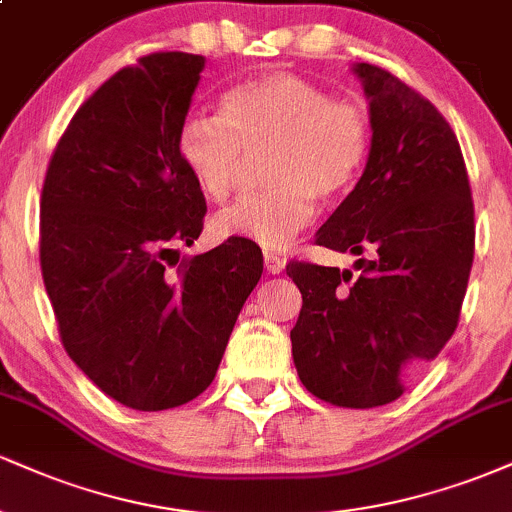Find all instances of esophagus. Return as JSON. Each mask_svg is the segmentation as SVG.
<instances>
[{"instance_id":"esophagus-1","label":"esophagus","mask_w":512,"mask_h":512,"mask_svg":"<svg viewBox=\"0 0 512 512\" xmlns=\"http://www.w3.org/2000/svg\"><path fill=\"white\" fill-rule=\"evenodd\" d=\"M264 269L269 274H279L284 269V260L279 255H274V252H264Z\"/></svg>"}]
</instances>
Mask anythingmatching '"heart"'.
I'll return each instance as SVG.
<instances>
[{
	"label": "heart",
	"instance_id": "heart-1",
	"mask_svg": "<svg viewBox=\"0 0 512 512\" xmlns=\"http://www.w3.org/2000/svg\"><path fill=\"white\" fill-rule=\"evenodd\" d=\"M370 149V120L358 103L291 72L240 81L221 98V115L192 113L178 132V156L214 202L231 195L248 154H260L264 190L243 195L211 219L216 238H243L281 250L308 226L313 202L354 185Z\"/></svg>",
	"mask_w": 512,
	"mask_h": 512
}]
</instances>
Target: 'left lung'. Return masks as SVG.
<instances>
[{
    "label": "left lung",
    "mask_w": 512,
    "mask_h": 512,
    "mask_svg": "<svg viewBox=\"0 0 512 512\" xmlns=\"http://www.w3.org/2000/svg\"><path fill=\"white\" fill-rule=\"evenodd\" d=\"M351 72L368 101L370 151L354 190L315 233L354 269L286 264L303 308L291 351L305 390L370 409L395 402L457 327L474 260L467 168L445 117L373 64Z\"/></svg>",
    "instance_id": "8db88e82"
}]
</instances>
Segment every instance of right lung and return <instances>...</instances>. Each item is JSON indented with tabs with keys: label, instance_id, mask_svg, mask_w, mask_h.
I'll use <instances>...</instances> for the list:
<instances>
[{
	"label": "right lung",
	"instance_id": "right-lung-1",
	"mask_svg": "<svg viewBox=\"0 0 512 512\" xmlns=\"http://www.w3.org/2000/svg\"><path fill=\"white\" fill-rule=\"evenodd\" d=\"M204 62L154 52L110 76L76 110L45 175L40 267L62 344L129 409L202 395L262 276L255 248L231 238L172 269L207 211L178 156Z\"/></svg>",
	"mask_w": 512,
	"mask_h": 512
}]
</instances>
